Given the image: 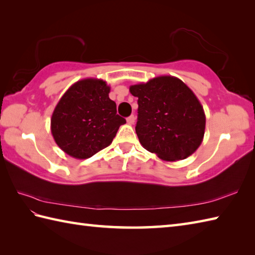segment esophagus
Listing matches in <instances>:
<instances>
[{
  "instance_id": "obj_1",
  "label": "esophagus",
  "mask_w": 255,
  "mask_h": 255,
  "mask_svg": "<svg viewBox=\"0 0 255 255\" xmlns=\"http://www.w3.org/2000/svg\"><path fill=\"white\" fill-rule=\"evenodd\" d=\"M127 122H128V124H129V126H133L134 122H135V117L134 116H129L127 119Z\"/></svg>"
}]
</instances>
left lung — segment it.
I'll use <instances>...</instances> for the list:
<instances>
[{
  "mask_svg": "<svg viewBox=\"0 0 255 255\" xmlns=\"http://www.w3.org/2000/svg\"><path fill=\"white\" fill-rule=\"evenodd\" d=\"M137 97L135 131L146 150L163 161L182 160L203 142L206 117L195 94L178 77L161 75L129 86Z\"/></svg>",
  "mask_w": 255,
  "mask_h": 255,
  "instance_id": "1",
  "label": "left lung"
}]
</instances>
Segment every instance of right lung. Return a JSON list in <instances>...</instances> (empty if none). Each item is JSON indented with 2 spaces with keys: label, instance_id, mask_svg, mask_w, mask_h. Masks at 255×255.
<instances>
[{
  "label": "right lung",
  "instance_id": "add662e5",
  "mask_svg": "<svg viewBox=\"0 0 255 255\" xmlns=\"http://www.w3.org/2000/svg\"><path fill=\"white\" fill-rule=\"evenodd\" d=\"M110 86L100 78L77 81L60 98L51 117V133L60 148L76 159H87L108 147L127 123L109 98Z\"/></svg>",
  "mask_w": 255,
  "mask_h": 255
}]
</instances>
